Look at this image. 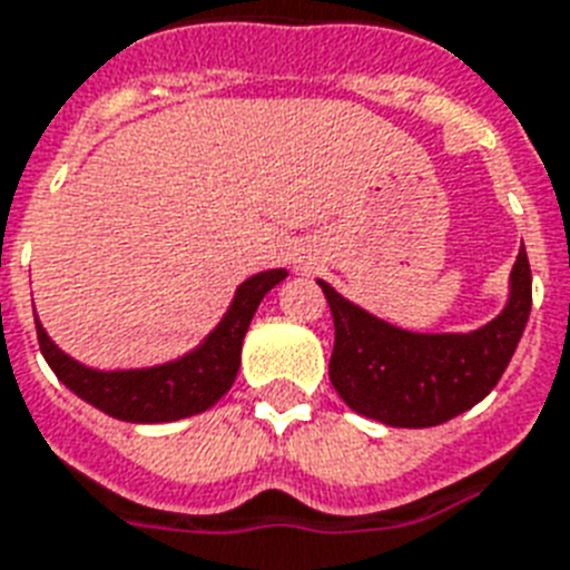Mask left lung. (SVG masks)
<instances>
[{
  "label": "left lung",
  "instance_id": "1",
  "mask_svg": "<svg viewBox=\"0 0 570 570\" xmlns=\"http://www.w3.org/2000/svg\"><path fill=\"white\" fill-rule=\"evenodd\" d=\"M333 313L331 383L365 419L390 428H436L498 386L533 307L524 245L510 275V301L471 333H413L365 313L318 281Z\"/></svg>",
  "mask_w": 570,
  "mask_h": 570
}]
</instances>
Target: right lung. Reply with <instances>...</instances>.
Returning a JSON list of instances; mask_svg holds the SVG:
<instances>
[{
    "label": "right lung",
    "mask_w": 570,
    "mask_h": 570,
    "mask_svg": "<svg viewBox=\"0 0 570 570\" xmlns=\"http://www.w3.org/2000/svg\"><path fill=\"white\" fill-rule=\"evenodd\" d=\"M286 277L284 269H269L248 277L237 289L230 309L219 327L207 336L196 351L175 363L155 368H131V372H96L76 363L46 336L43 325H37V342L46 363L52 365L58 381L67 390L85 397L101 413L131 424H160L187 415L205 413L234 386L239 372V351L245 331L261 307L263 295Z\"/></svg>",
    "instance_id": "1"
}]
</instances>
